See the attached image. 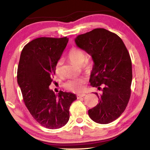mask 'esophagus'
<instances>
[{"mask_svg": "<svg viewBox=\"0 0 150 150\" xmlns=\"http://www.w3.org/2000/svg\"><path fill=\"white\" fill-rule=\"evenodd\" d=\"M85 96V93H83V94H78L77 95V98H82L83 96Z\"/></svg>", "mask_w": 150, "mask_h": 150, "instance_id": "esophagus-1", "label": "esophagus"}]
</instances>
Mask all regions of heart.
I'll list each match as a JSON object with an SVG mask.
<instances>
[{"mask_svg": "<svg viewBox=\"0 0 150 150\" xmlns=\"http://www.w3.org/2000/svg\"><path fill=\"white\" fill-rule=\"evenodd\" d=\"M69 59L72 62L76 63L79 65H81V67L86 71H89L91 69V65L90 63L84 62L86 55L83 51L78 47H73L69 51L68 54ZM63 62L62 59L58 60L55 67V71L58 76L62 75V66ZM87 78L85 77H79L76 78H73L67 80L63 84V87L68 91L74 93H81L84 90L85 84L87 83Z\"/></svg>", "mask_w": 150, "mask_h": 150, "instance_id": "heart-1", "label": "heart"}]
</instances>
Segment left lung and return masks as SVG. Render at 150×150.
I'll return each mask as SVG.
<instances>
[{
	"mask_svg": "<svg viewBox=\"0 0 150 150\" xmlns=\"http://www.w3.org/2000/svg\"><path fill=\"white\" fill-rule=\"evenodd\" d=\"M75 43L90 54L95 63L91 85L99 103L88 110V116L98 124H108L125 110L131 95L132 61L125 44L118 35L104 28H95L78 35Z\"/></svg>",
	"mask_w": 150,
	"mask_h": 150,
	"instance_id": "left-lung-1",
	"label": "left lung"
}]
</instances>
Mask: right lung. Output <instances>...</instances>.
I'll return each mask as SVG.
<instances>
[{
  "mask_svg": "<svg viewBox=\"0 0 150 150\" xmlns=\"http://www.w3.org/2000/svg\"><path fill=\"white\" fill-rule=\"evenodd\" d=\"M69 39L41 37L25 45L20 55L17 81L32 117L48 129H58L69 119V107L77 99L71 93L49 89L55 67Z\"/></svg>",
  "mask_w": 150,
  "mask_h": 150,
  "instance_id": "1",
  "label": "right lung"
}]
</instances>
